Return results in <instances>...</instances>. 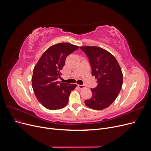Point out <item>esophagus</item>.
I'll use <instances>...</instances> for the list:
<instances>
[{
  "label": "esophagus",
  "instance_id": "34e87169",
  "mask_svg": "<svg viewBox=\"0 0 151 151\" xmlns=\"http://www.w3.org/2000/svg\"><path fill=\"white\" fill-rule=\"evenodd\" d=\"M78 86L79 87V88H81V89H83V88H85V86L83 85H78Z\"/></svg>",
  "mask_w": 151,
  "mask_h": 151
}]
</instances>
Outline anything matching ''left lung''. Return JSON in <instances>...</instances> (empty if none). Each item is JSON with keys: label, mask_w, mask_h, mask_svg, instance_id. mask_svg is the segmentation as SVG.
Masks as SVG:
<instances>
[{"label": "left lung", "mask_w": 151, "mask_h": 151, "mask_svg": "<svg viewBox=\"0 0 151 151\" xmlns=\"http://www.w3.org/2000/svg\"><path fill=\"white\" fill-rule=\"evenodd\" d=\"M81 48L87 55L97 78V85L91 89L92 97L85 100L87 107L94 110L107 108L116 99L122 88L123 75L116 59L106 50L96 46Z\"/></svg>", "instance_id": "obj_1"}]
</instances>
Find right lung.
<instances>
[{
  "mask_svg": "<svg viewBox=\"0 0 151 151\" xmlns=\"http://www.w3.org/2000/svg\"><path fill=\"white\" fill-rule=\"evenodd\" d=\"M78 49L68 42L56 44L44 52L33 69V90L38 101L49 110L64 108L76 84L58 82L66 57Z\"/></svg>",
  "mask_w": 151,
  "mask_h": 151,
  "instance_id": "obj_1",
  "label": "right lung"
}]
</instances>
